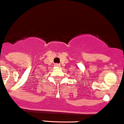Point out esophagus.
Segmentation results:
<instances>
[{"label": "esophagus", "instance_id": "obj_1", "mask_svg": "<svg viewBox=\"0 0 124 124\" xmlns=\"http://www.w3.org/2000/svg\"><path fill=\"white\" fill-rule=\"evenodd\" d=\"M54 66H55V67H60V64H59V63H55Z\"/></svg>", "mask_w": 124, "mask_h": 124}]
</instances>
